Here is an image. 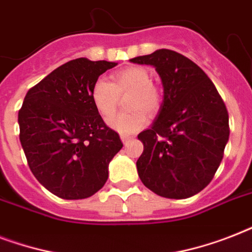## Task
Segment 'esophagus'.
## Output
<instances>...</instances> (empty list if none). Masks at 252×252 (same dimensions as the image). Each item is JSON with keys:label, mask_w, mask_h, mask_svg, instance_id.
Wrapping results in <instances>:
<instances>
[{"label": "esophagus", "mask_w": 252, "mask_h": 252, "mask_svg": "<svg viewBox=\"0 0 252 252\" xmlns=\"http://www.w3.org/2000/svg\"><path fill=\"white\" fill-rule=\"evenodd\" d=\"M132 138H133V137H130V136H126V134H122V136H120V140L123 141V144H126V142H129Z\"/></svg>", "instance_id": "obj_1"}]
</instances>
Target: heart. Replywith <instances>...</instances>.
I'll use <instances>...</instances> for the list:
<instances>
[{
    "mask_svg": "<svg viewBox=\"0 0 252 252\" xmlns=\"http://www.w3.org/2000/svg\"><path fill=\"white\" fill-rule=\"evenodd\" d=\"M129 94L128 114L115 115L107 120V126L122 134H132L144 128L148 122L145 112L153 115L159 110L161 94L153 84L150 74L142 68H126L114 73L111 82L99 78L90 91L93 106L102 118H108L116 111L119 96Z\"/></svg>",
    "mask_w": 252,
    "mask_h": 252,
    "instance_id": "heart-1",
    "label": "heart"
}]
</instances>
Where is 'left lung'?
I'll use <instances>...</instances> for the list:
<instances>
[{
	"label": "left lung",
	"mask_w": 252,
	"mask_h": 252,
	"mask_svg": "<svg viewBox=\"0 0 252 252\" xmlns=\"http://www.w3.org/2000/svg\"><path fill=\"white\" fill-rule=\"evenodd\" d=\"M129 61L156 68L163 87L157 118L137 136L144 144L138 176L162 197H191L211 183L222 161L230 133L225 103L203 69L175 51Z\"/></svg>",
	"instance_id": "obj_1"
}]
</instances>
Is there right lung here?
Returning <instances> with one entry per match:
<instances>
[{
    "mask_svg": "<svg viewBox=\"0 0 252 252\" xmlns=\"http://www.w3.org/2000/svg\"><path fill=\"white\" fill-rule=\"evenodd\" d=\"M118 63L76 59L30 89L18 112L19 140L39 183L61 199L90 197L123 148L93 106L91 87Z\"/></svg>",
    "mask_w": 252,
    "mask_h": 252,
    "instance_id": "add662e5",
    "label": "right lung"
}]
</instances>
